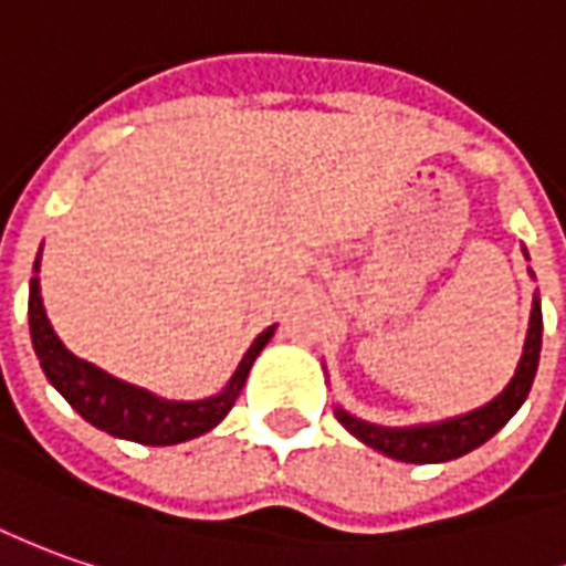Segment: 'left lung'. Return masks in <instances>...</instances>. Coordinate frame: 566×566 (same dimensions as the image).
<instances>
[{
	"mask_svg": "<svg viewBox=\"0 0 566 566\" xmlns=\"http://www.w3.org/2000/svg\"><path fill=\"white\" fill-rule=\"evenodd\" d=\"M539 349H542V310L539 300H533V313H530V332H526L524 356L514 371L511 384L495 396L493 402H486L476 412L461 415L452 421H440V424H421V428H378L359 421L353 415L337 409V421L359 437L363 443L378 449L384 455L396 461H415V464H433V461H449L468 455L471 449L483 446L493 433L509 424V418L521 406H524L526 394L533 387L536 368H539Z\"/></svg>",
	"mask_w": 566,
	"mask_h": 566,
	"instance_id": "left-lung-1",
	"label": "left lung"
}]
</instances>
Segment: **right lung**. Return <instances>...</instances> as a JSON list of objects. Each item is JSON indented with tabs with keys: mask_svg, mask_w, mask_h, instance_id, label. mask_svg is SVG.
Instances as JSON below:
<instances>
[{
	"mask_svg": "<svg viewBox=\"0 0 566 566\" xmlns=\"http://www.w3.org/2000/svg\"><path fill=\"white\" fill-rule=\"evenodd\" d=\"M36 269H40V256H36ZM27 313H30L33 349L40 356L45 378L55 384L57 394L98 430L145 446L186 443V440H195L210 428H217L234 406V396L244 387L253 359L275 334V325H272L253 340V347L244 353L229 387L219 396L198 399V402H170V399H157L148 390H138L133 384L111 378L102 368L83 363L71 349H64L42 310L40 279H30V310Z\"/></svg>",
	"mask_w": 566,
	"mask_h": 566,
	"instance_id": "right-lung-1",
	"label": "right lung"
}]
</instances>
